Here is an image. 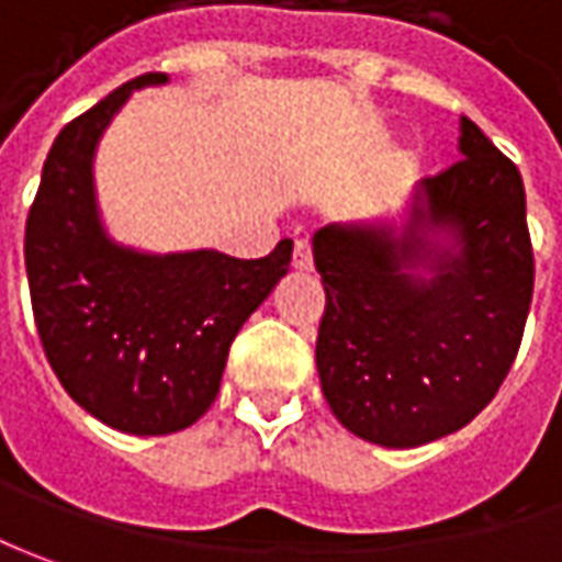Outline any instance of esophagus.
Returning a JSON list of instances; mask_svg holds the SVG:
<instances>
[{
	"label": "esophagus",
	"mask_w": 562,
	"mask_h": 562,
	"mask_svg": "<svg viewBox=\"0 0 562 562\" xmlns=\"http://www.w3.org/2000/svg\"><path fill=\"white\" fill-rule=\"evenodd\" d=\"M292 265H295L297 270H311V267H313L311 239H297L295 251H292Z\"/></svg>",
	"instance_id": "esophagus-1"
}]
</instances>
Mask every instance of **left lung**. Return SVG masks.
Returning a JSON list of instances; mask_svg holds the SVG:
<instances>
[{"label": "left lung", "mask_w": 562, "mask_h": 562, "mask_svg": "<svg viewBox=\"0 0 562 562\" xmlns=\"http://www.w3.org/2000/svg\"><path fill=\"white\" fill-rule=\"evenodd\" d=\"M458 150L422 181L400 236L375 224L313 236L323 396L350 434L391 449L456 434L490 406L532 304L520 171L468 116Z\"/></svg>", "instance_id": "1"}]
</instances>
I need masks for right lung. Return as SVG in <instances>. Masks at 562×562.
Wrapping results in <instances>:
<instances>
[{"mask_svg":"<svg viewBox=\"0 0 562 562\" xmlns=\"http://www.w3.org/2000/svg\"><path fill=\"white\" fill-rule=\"evenodd\" d=\"M144 72L60 128L24 233L30 301L45 357L72 400L106 427L159 437L215 403L236 331L285 277L292 239L265 258L215 249L144 255L104 233L91 159Z\"/></svg>","mask_w":562,"mask_h":562,"instance_id":"1","label":"right lung"}]
</instances>
